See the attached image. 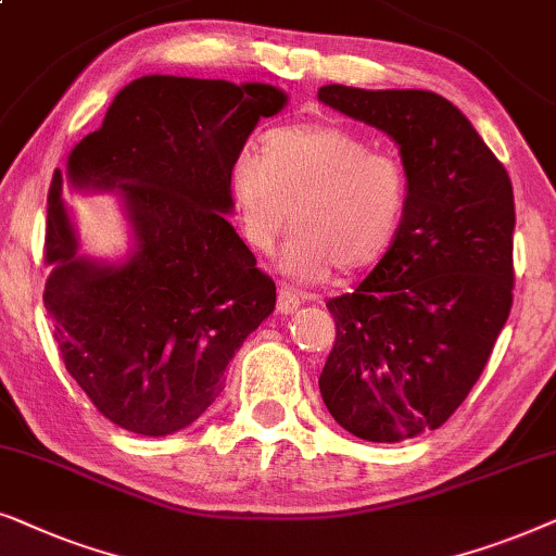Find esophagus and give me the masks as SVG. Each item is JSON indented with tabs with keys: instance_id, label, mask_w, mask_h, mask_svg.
<instances>
[{
	"instance_id": "esophagus-1",
	"label": "esophagus",
	"mask_w": 556,
	"mask_h": 556,
	"mask_svg": "<svg viewBox=\"0 0 556 556\" xmlns=\"http://www.w3.org/2000/svg\"><path fill=\"white\" fill-rule=\"evenodd\" d=\"M299 308H301L299 293L291 291V288L280 286V288H278V314H280V316H291V314H295V311H299Z\"/></svg>"
}]
</instances>
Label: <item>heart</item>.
<instances>
[{
	"label": "heart",
	"mask_w": 556,
	"mask_h": 556,
	"mask_svg": "<svg viewBox=\"0 0 556 556\" xmlns=\"http://www.w3.org/2000/svg\"><path fill=\"white\" fill-rule=\"evenodd\" d=\"M230 197L250 250L270 253L291 219L280 270L324 283L333 268L349 276L379 263L405 212L407 177L397 159L346 128L283 126L232 164Z\"/></svg>",
	"instance_id": "1"
}]
</instances>
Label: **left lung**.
Instances as JSON below:
<instances>
[{
	"instance_id": "obj_1",
	"label": "left lung",
	"mask_w": 556,
	"mask_h": 556,
	"mask_svg": "<svg viewBox=\"0 0 556 556\" xmlns=\"http://www.w3.org/2000/svg\"><path fill=\"white\" fill-rule=\"evenodd\" d=\"M318 101L400 147L397 235L354 293L331 299L337 341L318 390L371 443L435 430L468 397L514 301V189L473 124L430 90L324 86Z\"/></svg>"
}]
</instances>
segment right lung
<instances>
[{
	"label": "right lung",
	"mask_w": 556,
	"mask_h": 556,
	"mask_svg": "<svg viewBox=\"0 0 556 556\" xmlns=\"http://www.w3.org/2000/svg\"><path fill=\"white\" fill-rule=\"evenodd\" d=\"M286 103L268 83L143 75L52 174L45 308L65 369L118 428L149 438L189 428L276 308V283L227 215L232 164L257 121ZM63 178L117 197L132 230L126 258L79 253Z\"/></svg>",
	"instance_id": "obj_1"
}]
</instances>
